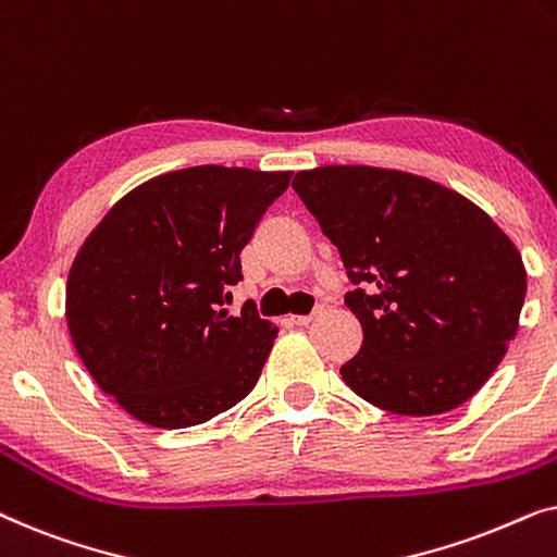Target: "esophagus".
<instances>
[{"mask_svg": "<svg viewBox=\"0 0 557 557\" xmlns=\"http://www.w3.org/2000/svg\"><path fill=\"white\" fill-rule=\"evenodd\" d=\"M311 319H314V314H307V317H292V322H294L296 326H307V324H311Z\"/></svg>", "mask_w": 557, "mask_h": 557, "instance_id": "1", "label": "esophagus"}]
</instances>
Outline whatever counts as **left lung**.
Wrapping results in <instances>:
<instances>
[{"label":"left lung","instance_id":"obj_1","mask_svg":"<svg viewBox=\"0 0 557 557\" xmlns=\"http://www.w3.org/2000/svg\"><path fill=\"white\" fill-rule=\"evenodd\" d=\"M337 246L362 347L342 377L372 406L436 416L467 403L520 330L522 256L467 197L429 177L364 164L292 182Z\"/></svg>","mask_w":557,"mask_h":557}]
</instances>
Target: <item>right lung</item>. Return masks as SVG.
Segmentation results:
<instances>
[{"mask_svg":"<svg viewBox=\"0 0 557 557\" xmlns=\"http://www.w3.org/2000/svg\"><path fill=\"white\" fill-rule=\"evenodd\" d=\"M294 172L187 166L121 197L67 273L65 319L90 377L154 429L210 421L253 391L278 326L223 309L240 250Z\"/></svg>","mask_w":557,"mask_h":557,"instance_id":"1","label":"right lung"}]
</instances>
